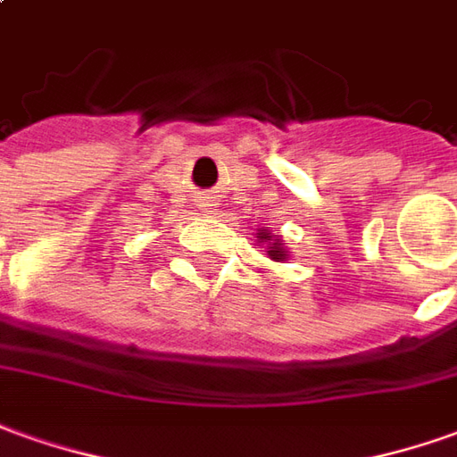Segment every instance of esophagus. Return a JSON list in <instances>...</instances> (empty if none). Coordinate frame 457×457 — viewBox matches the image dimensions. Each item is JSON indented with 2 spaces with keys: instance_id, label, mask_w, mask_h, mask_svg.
<instances>
[{
  "instance_id": "34e87169",
  "label": "esophagus",
  "mask_w": 457,
  "mask_h": 457,
  "mask_svg": "<svg viewBox=\"0 0 457 457\" xmlns=\"http://www.w3.org/2000/svg\"><path fill=\"white\" fill-rule=\"evenodd\" d=\"M198 206H204V209L213 206V204H211V196H198Z\"/></svg>"
}]
</instances>
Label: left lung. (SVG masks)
Listing matches in <instances>:
<instances>
[{
	"label": "left lung",
	"mask_w": 457,
	"mask_h": 457,
	"mask_svg": "<svg viewBox=\"0 0 457 457\" xmlns=\"http://www.w3.org/2000/svg\"><path fill=\"white\" fill-rule=\"evenodd\" d=\"M256 244H263L266 246V253H269L270 261H288V248L283 244L281 236L270 234L269 226H263V228H256Z\"/></svg>",
	"instance_id": "obj_1"
}]
</instances>
